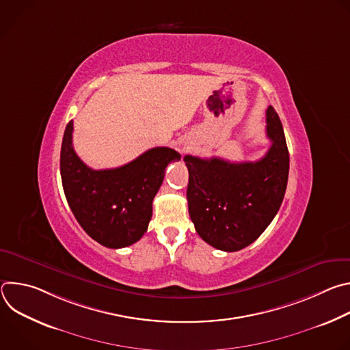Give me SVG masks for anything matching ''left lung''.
<instances>
[{
    "instance_id": "8db88e82",
    "label": "left lung",
    "mask_w": 350,
    "mask_h": 350,
    "mask_svg": "<svg viewBox=\"0 0 350 350\" xmlns=\"http://www.w3.org/2000/svg\"><path fill=\"white\" fill-rule=\"evenodd\" d=\"M266 123L271 146L256 162L184 157L189 217L199 237L220 251L235 252L256 241L282 204L289 154L273 107L266 111Z\"/></svg>"
}]
</instances>
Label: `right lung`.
Masks as SVG:
<instances>
[{"label": "right lung", "instance_id": "add662e5", "mask_svg": "<svg viewBox=\"0 0 350 350\" xmlns=\"http://www.w3.org/2000/svg\"><path fill=\"white\" fill-rule=\"evenodd\" d=\"M73 120L61 148V177L68 204L83 230L107 247L137 242L152 217V201L165 170L181 155L167 146L148 149L130 163L94 170L77 157L72 144Z\"/></svg>", "mask_w": 350, "mask_h": 350}]
</instances>
